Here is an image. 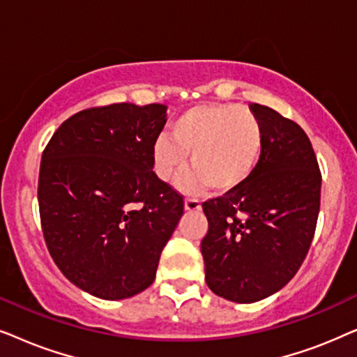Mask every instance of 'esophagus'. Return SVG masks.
<instances>
[{
	"instance_id": "esophagus-1",
	"label": "esophagus",
	"mask_w": 357,
	"mask_h": 357,
	"mask_svg": "<svg viewBox=\"0 0 357 357\" xmlns=\"http://www.w3.org/2000/svg\"><path fill=\"white\" fill-rule=\"evenodd\" d=\"M199 209H202V204H199L198 199H195V198L185 199V211L195 213V211H199Z\"/></svg>"
}]
</instances>
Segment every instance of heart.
<instances>
[{"label": "heart", "instance_id": "1", "mask_svg": "<svg viewBox=\"0 0 357 357\" xmlns=\"http://www.w3.org/2000/svg\"><path fill=\"white\" fill-rule=\"evenodd\" d=\"M170 135L154 141L153 167L159 180L170 182L190 154L193 167L180 180L187 193L209 187L236 192L255 174L265 149V130L255 112L222 102L190 107L174 120Z\"/></svg>", "mask_w": 357, "mask_h": 357}]
</instances>
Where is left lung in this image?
I'll use <instances>...</instances> for the list:
<instances>
[{"mask_svg": "<svg viewBox=\"0 0 357 357\" xmlns=\"http://www.w3.org/2000/svg\"><path fill=\"white\" fill-rule=\"evenodd\" d=\"M250 109L265 130L255 174L236 192L203 203L204 280L238 304L265 299L294 278L320 211L321 174L309 136L270 107Z\"/></svg>", "mask_w": 357, "mask_h": 357, "instance_id": "left-lung-1", "label": "left lung"}]
</instances>
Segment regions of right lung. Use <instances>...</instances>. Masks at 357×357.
<instances>
[{"instance_id": "1", "label": "right lung", "mask_w": 357, "mask_h": 357, "mask_svg": "<svg viewBox=\"0 0 357 357\" xmlns=\"http://www.w3.org/2000/svg\"><path fill=\"white\" fill-rule=\"evenodd\" d=\"M165 105L128 102L81 110L42 154L38 209L47 248L79 289L105 301L153 284L183 195L158 178L153 144Z\"/></svg>"}]
</instances>
